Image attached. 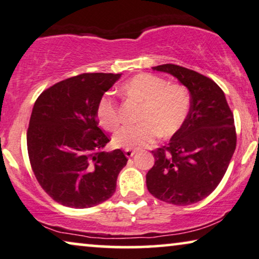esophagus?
<instances>
[{
    "label": "esophagus",
    "instance_id": "obj_1",
    "mask_svg": "<svg viewBox=\"0 0 259 259\" xmlns=\"http://www.w3.org/2000/svg\"><path fill=\"white\" fill-rule=\"evenodd\" d=\"M124 153H125V157L126 158H131L135 153H136V151H135V150H131V149H125L124 150Z\"/></svg>",
    "mask_w": 259,
    "mask_h": 259
}]
</instances>
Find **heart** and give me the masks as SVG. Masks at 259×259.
Segmentation results:
<instances>
[{"instance_id":"1","label":"heart","mask_w":259,"mask_h":259,"mask_svg":"<svg viewBox=\"0 0 259 259\" xmlns=\"http://www.w3.org/2000/svg\"><path fill=\"white\" fill-rule=\"evenodd\" d=\"M128 98L142 103L136 125H124L114 135L118 148L140 149L151 144L158 134L163 137L175 135L186 119L191 107L187 88L179 83H168L160 76L142 73L123 84ZM96 116L103 128L114 131L119 124V111L110 94L103 95L96 108Z\"/></svg>"}]
</instances>
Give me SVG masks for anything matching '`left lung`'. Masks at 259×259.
<instances>
[{
	"label": "left lung",
	"instance_id": "1",
	"mask_svg": "<svg viewBox=\"0 0 259 259\" xmlns=\"http://www.w3.org/2000/svg\"><path fill=\"white\" fill-rule=\"evenodd\" d=\"M152 69L178 79L190 92L191 107L168 144L152 151L146 187L154 198L177 206L201 201L218 187L236 149L234 115L211 79L173 64Z\"/></svg>",
	"mask_w": 259,
	"mask_h": 259
}]
</instances>
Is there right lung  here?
<instances>
[{
  "mask_svg": "<svg viewBox=\"0 0 259 259\" xmlns=\"http://www.w3.org/2000/svg\"><path fill=\"white\" fill-rule=\"evenodd\" d=\"M122 74L83 73L48 88L34 102L26 133L32 171L41 188L60 204L90 208L116 190L126 165L119 149L99 128L96 108Z\"/></svg>",
  "mask_w": 259,
  "mask_h": 259,
  "instance_id": "right-lung-1",
  "label": "right lung"
}]
</instances>
